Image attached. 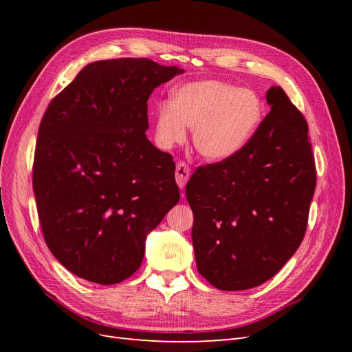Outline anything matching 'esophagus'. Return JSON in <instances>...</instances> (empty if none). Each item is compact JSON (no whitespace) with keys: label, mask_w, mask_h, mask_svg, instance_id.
I'll use <instances>...</instances> for the list:
<instances>
[{"label":"esophagus","mask_w":352,"mask_h":352,"mask_svg":"<svg viewBox=\"0 0 352 352\" xmlns=\"http://www.w3.org/2000/svg\"><path fill=\"white\" fill-rule=\"evenodd\" d=\"M175 176H176L177 186L180 189H184L186 182L189 180V176H190V170H189L188 164L184 163V162L182 163H177L176 164V173H175Z\"/></svg>","instance_id":"esophagus-1"}]
</instances>
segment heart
Wrapping results in <instances>:
<instances>
[{
	"instance_id": "obj_1",
	"label": "heart",
	"mask_w": 352,
	"mask_h": 352,
	"mask_svg": "<svg viewBox=\"0 0 352 352\" xmlns=\"http://www.w3.org/2000/svg\"><path fill=\"white\" fill-rule=\"evenodd\" d=\"M264 117L265 105L254 89L214 79L189 82L158 107L155 142L170 150L185 142L186 127H192L195 151L208 162H226L248 146Z\"/></svg>"
}]
</instances>
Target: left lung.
<instances>
[{
  "label": "left lung",
  "mask_w": 352,
  "mask_h": 352,
  "mask_svg": "<svg viewBox=\"0 0 352 352\" xmlns=\"http://www.w3.org/2000/svg\"><path fill=\"white\" fill-rule=\"evenodd\" d=\"M265 98L272 110L248 146L186 185L197 269L221 291L267 282L305 235L316 189L308 126L280 87Z\"/></svg>",
  "instance_id": "1"
}]
</instances>
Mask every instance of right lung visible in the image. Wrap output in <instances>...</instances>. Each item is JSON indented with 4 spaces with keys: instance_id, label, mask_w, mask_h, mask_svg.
<instances>
[{
    "instance_id": "1",
    "label": "right lung",
    "mask_w": 352,
    "mask_h": 352,
    "mask_svg": "<svg viewBox=\"0 0 352 352\" xmlns=\"http://www.w3.org/2000/svg\"><path fill=\"white\" fill-rule=\"evenodd\" d=\"M185 70L148 58L89 63L42 117L34 192L61 265L100 285L132 276L180 198L170 154L145 135L153 91Z\"/></svg>"
}]
</instances>
